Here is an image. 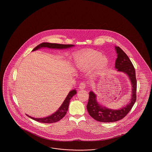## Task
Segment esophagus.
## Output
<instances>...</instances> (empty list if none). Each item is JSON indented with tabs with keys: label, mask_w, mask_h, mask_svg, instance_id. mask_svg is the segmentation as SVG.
I'll return each mask as SVG.
<instances>
[{
	"label": "esophagus",
	"mask_w": 152,
	"mask_h": 152,
	"mask_svg": "<svg viewBox=\"0 0 152 152\" xmlns=\"http://www.w3.org/2000/svg\"><path fill=\"white\" fill-rule=\"evenodd\" d=\"M86 87V83H81L79 85L80 89H84Z\"/></svg>",
	"instance_id": "34e87169"
}]
</instances>
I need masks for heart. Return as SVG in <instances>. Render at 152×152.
<instances>
[{
	"instance_id": "heart-1",
	"label": "heart",
	"mask_w": 152,
	"mask_h": 152,
	"mask_svg": "<svg viewBox=\"0 0 152 152\" xmlns=\"http://www.w3.org/2000/svg\"><path fill=\"white\" fill-rule=\"evenodd\" d=\"M101 52L89 51L80 53L75 55V63L81 71H87L96 64L97 73L102 71L108 64L109 60L106 56H102Z\"/></svg>"
}]
</instances>
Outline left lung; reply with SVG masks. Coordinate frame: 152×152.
<instances>
[{"mask_svg":"<svg viewBox=\"0 0 152 152\" xmlns=\"http://www.w3.org/2000/svg\"><path fill=\"white\" fill-rule=\"evenodd\" d=\"M115 49L117 54L115 68L117 71L125 73L128 75L132 84V94L130 102L126 106L115 110L101 106L97 101L96 95L94 92L91 91L87 104V110L94 120L102 123L115 122L121 120L129 112L136 101L137 80L134 66L129 58L119 47H115Z\"/></svg>","mask_w":152,"mask_h":152,"instance_id":"8db88e82","label":"left lung"}]
</instances>
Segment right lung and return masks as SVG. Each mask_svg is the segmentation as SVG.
Wrapping results in <instances>:
<instances>
[{
  "instance_id": "1",
  "label": "right lung",
  "mask_w": 152,
  "mask_h": 152,
  "mask_svg": "<svg viewBox=\"0 0 152 152\" xmlns=\"http://www.w3.org/2000/svg\"><path fill=\"white\" fill-rule=\"evenodd\" d=\"M75 46L73 44H60L50 43H42L36 46V47L32 50V51H36L41 48H49L52 49H66ZM76 94V91L75 89L72 90L69 92L67 95L66 97L65 98L64 102H63L62 105L58 109V110L51 115L50 116L44 117V118H34L32 117L28 116L31 118L35 120L36 121L40 122L43 123H53L58 122L62 119L68 110L70 100L72 98L74 95Z\"/></svg>"
}]
</instances>
